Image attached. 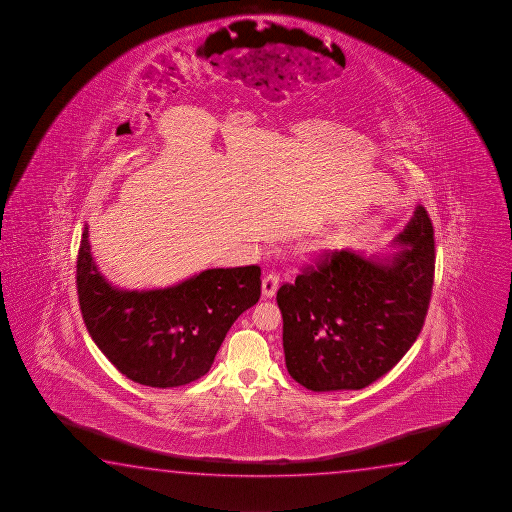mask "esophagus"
<instances>
[{
	"label": "esophagus",
	"mask_w": 512,
	"mask_h": 512,
	"mask_svg": "<svg viewBox=\"0 0 512 512\" xmlns=\"http://www.w3.org/2000/svg\"><path fill=\"white\" fill-rule=\"evenodd\" d=\"M278 283H280V276L276 273H267L262 280V296L273 297L278 289Z\"/></svg>",
	"instance_id": "obj_1"
}]
</instances>
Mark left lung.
Wrapping results in <instances>:
<instances>
[{
	"mask_svg": "<svg viewBox=\"0 0 512 512\" xmlns=\"http://www.w3.org/2000/svg\"><path fill=\"white\" fill-rule=\"evenodd\" d=\"M394 245L403 250L382 259L347 248L322 253L278 289L285 364L301 386L317 393L363 389L414 345L435 276L433 225L423 206Z\"/></svg>",
	"mask_w": 512,
	"mask_h": 512,
	"instance_id": "obj_1",
	"label": "left lung"
}]
</instances>
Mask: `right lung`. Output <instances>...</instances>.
Segmentation results:
<instances>
[{"label":"right lung","instance_id":"obj_1","mask_svg":"<svg viewBox=\"0 0 512 512\" xmlns=\"http://www.w3.org/2000/svg\"><path fill=\"white\" fill-rule=\"evenodd\" d=\"M260 283L259 266L218 267L167 289H116L93 260L88 227L82 232V319L104 356L142 386L167 389L204 377L230 326L259 301Z\"/></svg>","mask_w":512,"mask_h":512}]
</instances>
